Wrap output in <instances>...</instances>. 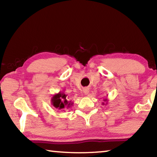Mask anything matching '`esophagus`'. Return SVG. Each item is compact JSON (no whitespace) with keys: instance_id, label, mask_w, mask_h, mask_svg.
Segmentation results:
<instances>
[{"instance_id":"34e87169","label":"esophagus","mask_w":157,"mask_h":157,"mask_svg":"<svg viewBox=\"0 0 157 157\" xmlns=\"http://www.w3.org/2000/svg\"><path fill=\"white\" fill-rule=\"evenodd\" d=\"M89 92V88H84L83 89V93L85 94V95H87Z\"/></svg>"}]
</instances>
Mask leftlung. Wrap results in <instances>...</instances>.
Here are the masks:
<instances>
[{
    "mask_svg": "<svg viewBox=\"0 0 157 157\" xmlns=\"http://www.w3.org/2000/svg\"><path fill=\"white\" fill-rule=\"evenodd\" d=\"M103 101L105 102V105H107V104H108V98H104V99H103ZM105 103H103H103H102V104H103V105H105Z\"/></svg>",
    "mask_w": 157,
    "mask_h": 157,
    "instance_id": "1",
    "label": "left lung"
}]
</instances>
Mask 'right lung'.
Here are the masks:
<instances>
[{"mask_svg": "<svg viewBox=\"0 0 157 157\" xmlns=\"http://www.w3.org/2000/svg\"><path fill=\"white\" fill-rule=\"evenodd\" d=\"M66 96L67 95L64 94L63 91H59L58 94H54L51 99L52 105L55 108L61 110H63L65 108H69L73 103L71 101H67Z\"/></svg>", "mask_w": 157, "mask_h": 157, "instance_id": "right-lung-1", "label": "right lung"}]
</instances>
